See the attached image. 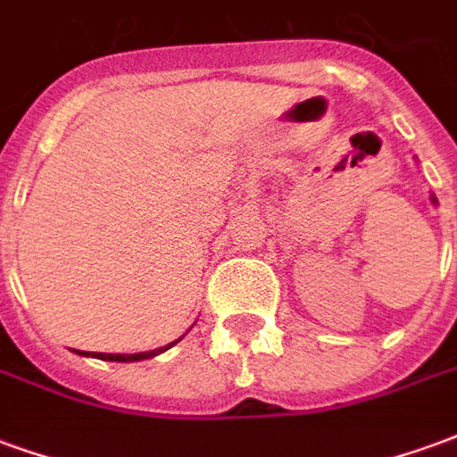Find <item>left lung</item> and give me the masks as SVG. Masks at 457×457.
Wrapping results in <instances>:
<instances>
[{"mask_svg":"<svg viewBox=\"0 0 457 457\" xmlns=\"http://www.w3.org/2000/svg\"><path fill=\"white\" fill-rule=\"evenodd\" d=\"M433 200H436V198H433Z\"/></svg>","mask_w":457,"mask_h":457,"instance_id":"8db88e82","label":"left lung"}]
</instances>
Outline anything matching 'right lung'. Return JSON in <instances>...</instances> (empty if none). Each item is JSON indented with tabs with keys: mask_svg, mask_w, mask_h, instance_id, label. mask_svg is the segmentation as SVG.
Wrapping results in <instances>:
<instances>
[{
	"mask_svg": "<svg viewBox=\"0 0 457 457\" xmlns=\"http://www.w3.org/2000/svg\"><path fill=\"white\" fill-rule=\"evenodd\" d=\"M180 340V337H179ZM179 340H173L170 345H176ZM170 345L166 347H159V350H151V353H137V354H110V353H93V357H100V360H112V362H137V360H146V357H154V354L163 353V350H169ZM78 353H83V350H78ZM87 354V353H83Z\"/></svg>",
	"mask_w": 457,
	"mask_h": 457,
	"instance_id": "right-lung-1",
	"label": "right lung"
}]
</instances>
